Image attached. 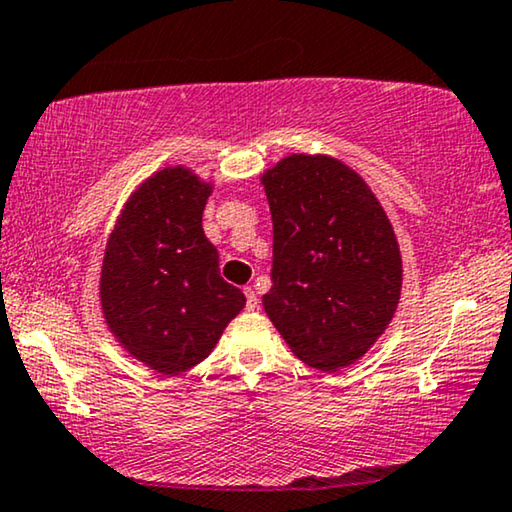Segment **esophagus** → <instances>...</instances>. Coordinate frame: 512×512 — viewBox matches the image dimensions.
Masks as SVG:
<instances>
[{"instance_id":"34e87169","label":"esophagus","mask_w":512,"mask_h":512,"mask_svg":"<svg viewBox=\"0 0 512 512\" xmlns=\"http://www.w3.org/2000/svg\"><path fill=\"white\" fill-rule=\"evenodd\" d=\"M244 296H247V310L249 312L258 310V296L254 293V289H251V286H244Z\"/></svg>"}]
</instances>
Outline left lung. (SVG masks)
<instances>
[{
  "mask_svg": "<svg viewBox=\"0 0 512 512\" xmlns=\"http://www.w3.org/2000/svg\"><path fill=\"white\" fill-rule=\"evenodd\" d=\"M261 181L272 214L265 314L307 366L345 368L375 345L401 298L394 228L366 181L331 156L293 153Z\"/></svg>",
  "mask_w": 512,
  "mask_h": 512,
  "instance_id": "1",
  "label": "left lung"
}]
</instances>
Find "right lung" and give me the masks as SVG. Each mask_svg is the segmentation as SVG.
I'll list each match as a JSON object with an SVG mask.
<instances>
[{"instance_id": "right-lung-1", "label": "right lung", "mask_w": 512, "mask_h": 512, "mask_svg": "<svg viewBox=\"0 0 512 512\" xmlns=\"http://www.w3.org/2000/svg\"><path fill=\"white\" fill-rule=\"evenodd\" d=\"M212 184L188 167H165L125 202L104 249L100 300L109 331L163 375L205 361L247 303L219 272L202 230Z\"/></svg>"}]
</instances>
